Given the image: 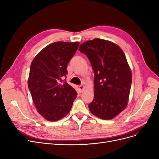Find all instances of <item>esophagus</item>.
Returning <instances> with one entry per match:
<instances>
[{"label":"esophagus","instance_id":"1","mask_svg":"<svg viewBox=\"0 0 159 159\" xmlns=\"http://www.w3.org/2000/svg\"><path fill=\"white\" fill-rule=\"evenodd\" d=\"M84 88H84V86L83 85H80L79 86V89H80L81 92L84 89Z\"/></svg>","mask_w":159,"mask_h":159}]
</instances>
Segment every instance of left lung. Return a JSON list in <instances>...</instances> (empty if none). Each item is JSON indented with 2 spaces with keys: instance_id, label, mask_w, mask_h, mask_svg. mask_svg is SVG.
Returning <instances> with one entry per match:
<instances>
[{
  "instance_id": "obj_1",
  "label": "left lung",
  "mask_w": 159,
  "mask_h": 159,
  "mask_svg": "<svg viewBox=\"0 0 159 159\" xmlns=\"http://www.w3.org/2000/svg\"><path fill=\"white\" fill-rule=\"evenodd\" d=\"M79 50L88 57L95 74L90 112L105 120L115 118L127 107L132 82L125 55L116 44L99 38L82 43Z\"/></svg>"
}]
</instances>
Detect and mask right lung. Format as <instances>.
<instances>
[{"label":"right lung","instance_id":"1","mask_svg":"<svg viewBox=\"0 0 159 159\" xmlns=\"http://www.w3.org/2000/svg\"><path fill=\"white\" fill-rule=\"evenodd\" d=\"M79 44V42L52 43L32 61L28 88L37 111L47 121H56L66 116L77 97L75 89L62 79Z\"/></svg>","mask_w":159,"mask_h":159}]
</instances>
